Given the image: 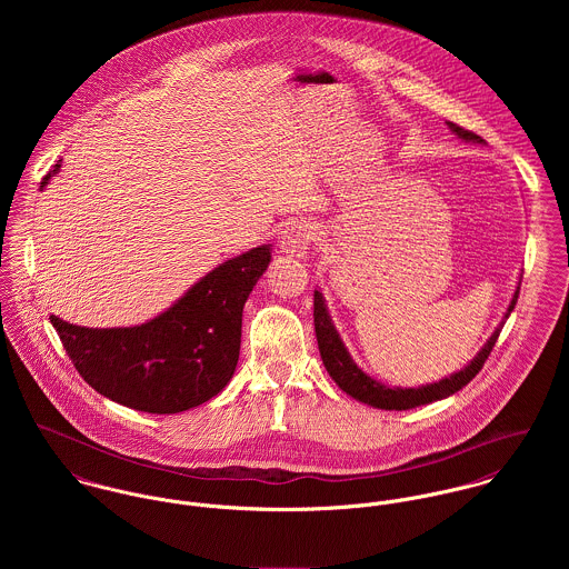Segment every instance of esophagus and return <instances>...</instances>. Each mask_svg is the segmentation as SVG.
<instances>
[{
  "mask_svg": "<svg viewBox=\"0 0 569 569\" xmlns=\"http://www.w3.org/2000/svg\"><path fill=\"white\" fill-rule=\"evenodd\" d=\"M313 243H316V226L309 223V221H300V223H293L291 228H287L282 232L280 249L284 253L305 258Z\"/></svg>",
  "mask_w": 569,
  "mask_h": 569,
  "instance_id": "34e87169",
  "label": "esophagus"
}]
</instances>
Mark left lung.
Returning a JSON list of instances; mask_svg holds the SVG:
<instances>
[{"mask_svg":"<svg viewBox=\"0 0 569 569\" xmlns=\"http://www.w3.org/2000/svg\"><path fill=\"white\" fill-rule=\"evenodd\" d=\"M449 129L460 138V140H467V142H478L482 144L485 140L480 136H476L473 131H467L453 122H447ZM517 298H519V287L508 305V311L503 316V320H508V316L512 313L515 305H517ZM313 318H316V337H318V346H320V355H322V361H325V368L328 370V375L332 377V381L346 392L350 395L352 399L366 403V406L379 407V409H411V407L427 406V403H433V401H440V399H447L451 395H456L458 390H462L485 366V361L499 337V330L501 325L495 328V332L488 337L487 343L482 346V350L473 357V361L469 366H465L460 372L451 375V377H445L436 383H429V386H420V388H390L386 383H379L377 379L368 377L350 357V352L346 350L337 328L330 322V316H328V309H326L325 296L320 291H316L313 296Z\"/></svg>","mask_w":569,"mask_h":569,"instance_id":"obj_1","label":"left lung"}]
</instances>
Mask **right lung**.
<instances>
[{
  "label": "right lung",
  "instance_id": "obj_1",
  "mask_svg": "<svg viewBox=\"0 0 569 569\" xmlns=\"http://www.w3.org/2000/svg\"><path fill=\"white\" fill-rule=\"evenodd\" d=\"M61 170V160L41 188ZM271 260L260 244L226 260L162 316L129 328H87L50 316L82 379L102 397L149 413H177L217 397L232 379L243 307Z\"/></svg>",
  "mask_w": 569,
  "mask_h": 569
}]
</instances>
